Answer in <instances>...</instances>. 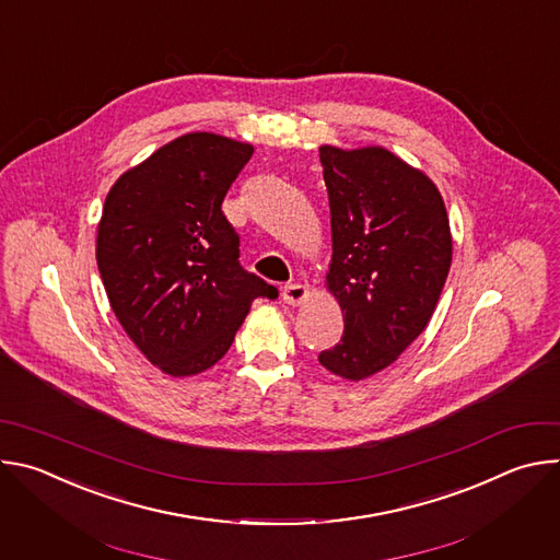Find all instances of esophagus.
I'll use <instances>...</instances> for the list:
<instances>
[{
  "instance_id": "obj_1",
  "label": "esophagus",
  "mask_w": 560,
  "mask_h": 560,
  "mask_svg": "<svg viewBox=\"0 0 560 560\" xmlns=\"http://www.w3.org/2000/svg\"><path fill=\"white\" fill-rule=\"evenodd\" d=\"M307 294H310V290H307L305 285H301V283H288V285H283V290H281V296H283V301H285L288 305H299V303H303V301L307 299Z\"/></svg>"
}]
</instances>
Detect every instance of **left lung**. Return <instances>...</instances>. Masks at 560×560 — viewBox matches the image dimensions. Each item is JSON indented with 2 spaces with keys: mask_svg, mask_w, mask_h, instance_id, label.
I'll return each mask as SVG.
<instances>
[{
  "mask_svg": "<svg viewBox=\"0 0 560 560\" xmlns=\"http://www.w3.org/2000/svg\"><path fill=\"white\" fill-rule=\"evenodd\" d=\"M318 156L332 225L326 281L343 310V337L318 363L361 381L425 330L452 264L450 219L432 179L381 145H322Z\"/></svg>",
  "mask_w": 560,
  "mask_h": 560,
  "instance_id": "8db88e82",
  "label": "left lung"
}]
</instances>
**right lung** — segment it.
<instances>
[{"label": "right lung", "instance_id": "obj_1", "mask_svg": "<svg viewBox=\"0 0 560 560\" xmlns=\"http://www.w3.org/2000/svg\"><path fill=\"white\" fill-rule=\"evenodd\" d=\"M255 148L188 132L154 150L110 188L97 266L115 316L143 357L171 376L212 368L257 296L275 285L238 264L221 203Z\"/></svg>", "mask_w": 560, "mask_h": 560}]
</instances>
